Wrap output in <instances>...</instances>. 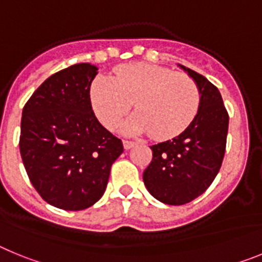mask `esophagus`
<instances>
[{
    "label": "esophagus",
    "instance_id": "esophagus-1",
    "mask_svg": "<svg viewBox=\"0 0 262 262\" xmlns=\"http://www.w3.org/2000/svg\"><path fill=\"white\" fill-rule=\"evenodd\" d=\"M136 145V142H133V140H123V147L124 149H129Z\"/></svg>",
    "mask_w": 262,
    "mask_h": 262
}]
</instances>
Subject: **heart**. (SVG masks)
<instances>
[{
    "mask_svg": "<svg viewBox=\"0 0 262 262\" xmlns=\"http://www.w3.org/2000/svg\"><path fill=\"white\" fill-rule=\"evenodd\" d=\"M90 99L94 113L107 128H114L133 103L138 108L123 131H151L159 140L184 133L201 105V92L190 76L165 67L134 62L118 67L114 77L99 76L92 82Z\"/></svg>",
    "mask_w": 262,
    "mask_h": 262,
    "instance_id": "b5f03b06",
    "label": "heart"
}]
</instances>
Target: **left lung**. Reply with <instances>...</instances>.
I'll return each mask as SVG.
<instances>
[{
    "label": "left lung",
    "instance_id": "obj_1",
    "mask_svg": "<svg viewBox=\"0 0 262 262\" xmlns=\"http://www.w3.org/2000/svg\"><path fill=\"white\" fill-rule=\"evenodd\" d=\"M181 68L200 89V110L184 133L152 145V161L143 173L148 191L174 206L191 202L212 184L223 163L230 120L217 88L205 76Z\"/></svg>",
    "mask_w": 262,
    "mask_h": 262
}]
</instances>
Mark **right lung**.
I'll return each instance as SVG.
<instances>
[{
	"mask_svg": "<svg viewBox=\"0 0 262 262\" xmlns=\"http://www.w3.org/2000/svg\"><path fill=\"white\" fill-rule=\"evenodd\" d=\"M98 68L89 62L56 72L22 111L19 151L32 186L57 209L93 206L107 186L122 140L99 123L90 102Z\"/></svg>",
	"mask_w": 262,
	"mask_h": 262,
	"instance_id": "1",
	"label": "right lung"
}]
</instances>
